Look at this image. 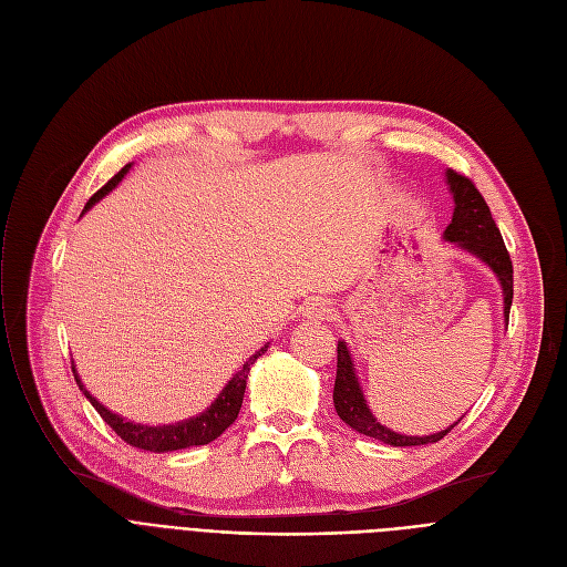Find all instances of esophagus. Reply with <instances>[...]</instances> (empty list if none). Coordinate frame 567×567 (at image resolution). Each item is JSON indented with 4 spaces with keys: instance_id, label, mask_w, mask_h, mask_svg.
Returning <instances> with one entry per match:
<instances>
[{
    "instance_id": "obj_1",
    "label": "esophagus",
    "mask_w": 567,
    "mask_h": 567,
    "mask_svg": "<svg viewBox=\"0 0 567 567\" xmlns=\"http://www.w3.org/2000/svg\"><path fill=\"white\" fill-rule=\"evenodd\" d=\"M331 312H333L331 301H329V299H321V296H317V299H310L308 306H306V317H308V319H315V321L329 319Z\"/></svg>"
}]
</instances>
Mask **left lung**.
Instances as JSON below:
<instances>
[{"instance_id": "left-lung-1", "label": "left lung", "mask_w": 567, "mask_h": 567, "mask_svg": "<svg viewBox=\"0 0 567 567\" xmlns=\"http://www.w3.org/2000/svg\"><path fill=\"white\" fill-rule=\"evenodd\" d=\"M449 184L455 197V214L453 223L445 227L443 238L445 241H453L462 246L464 250L473 252L475 257H481L492 271L498 276L501 287H503V315L505 319L511 317V306H513V259L508 248L503 244V236L492 218L489 206L481 190L475 188L468 176L449 169ZM333 404L340 419L355 432H361L365 436L379 439L389 445H425V443H436L445 434H449L455 425L449 430L430 434V436H404L398 434L389 427H383L377 423L372 411L365 404L363 391L359 385V379H355L351 355L344 342L338 344V374H336V385H333Z\"/></svg>"}]
</instances>
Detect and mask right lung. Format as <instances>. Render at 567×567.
<instances>
[{
    "label": "right lung",
    "mask_w": 567,
    "mask_h": 567,
    "mask_svg": "<svg viewBox=\"0 0 567 567\" xmlns=\"http://www.w3.org/2000/svg\"><path fill=\"white\" fill-rule=\"evenodd\" d=\"M131 165L118 169L110 182L96 190L92 197H89L86 206L89 208L92 204H96L105 193H110L118 182H122L124 174L128 172ZM268 349L261 347L257 353H252L250 359L246 361L244 370H238L231 381L225 385V391L218 395V400L208 406V411H204L197 419L184 421V423H176V425H163V427H144V425H135L124 421L122 415H116L112 411H107L101 402H96V398L89 395V391H84L80 385V391L84 393V398L92 402V406L101 413V419L114 430L116 436H122V441H126L133 449L140 451H152V453H167V451H182V449H190V445H204V443H212L214 439H218L236 419H238V411H241L244 404V393H246V379L250 372V365L259 359V355ZM75 374V370H73ZM75 381L80 383L78 374Z\"/></svg>",
    "instance_id": "obj_1"
}]
</instances>
